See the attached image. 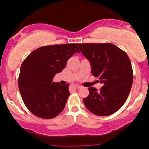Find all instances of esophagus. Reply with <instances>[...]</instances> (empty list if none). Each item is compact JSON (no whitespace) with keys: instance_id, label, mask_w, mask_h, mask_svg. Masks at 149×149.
I'll list each match as a JSON object with an SVG mask.
<instances>
[{"instance_id":"34e87169","label":"esophagus","mask_w":149,"mask_h":149,"mask_svg":"<svg viewBox=\"0 0 149 149\" xmlns=\"http://www.w3.org/2000/svg\"><path fill=\"white\" fill-rule=\"evenodd\" d=\"M75 86H76V88H78V89H80V88H81V86L79 84H75Z\"/></svg>"}]
</instances>
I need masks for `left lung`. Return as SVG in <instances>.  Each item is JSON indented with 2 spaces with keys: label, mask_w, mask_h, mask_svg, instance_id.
<instances>
[{
  "label": "left lung",
  "mask_w": 149,
  "mask_h": 149,
  "mask_svg": "<svg viewBox=\"0 0 149 149\" xmlns=\"http://www.w3.org/2000/svg\"><path fill=\"white\" fill-rule=\"evenodd\" d=\"M77 46L90 63L92 75L102 84L100 90L89 88V96L83 99L85 106L97 116L113 114L125 104L132 87L133 71L129 57L110 43Z\"/></svg>",
  "instance_id": "left-lung-1"
}]
</instances>
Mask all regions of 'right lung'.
Here are the masks:
<instances>
[{
    "mask_svg": "<svg viewBox=\"0 0 149 149\" xmlns=\"http://www.w3.org/2000/svg\"><path fill=\"white\" fill-rule=\"evenodd\" d=\"M79 53L76 44L45 46L32 52L23 61L18 85L24 105L38 117L52 119L64 109L70 92L53 78L65 68L69 58Z\"/></svg>",
    "mask_w": 149,
    "mask_h": 149,
    "instance_id": "add662e5",
    "label": "right lung"
}]
</instances>
